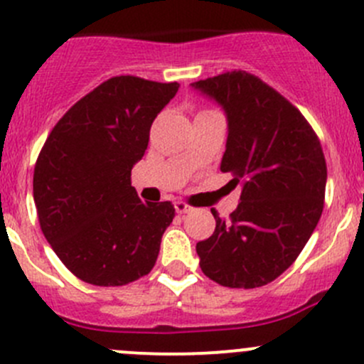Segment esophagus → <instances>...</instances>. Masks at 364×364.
Instances as JSON below:
<instances>
[{
  "label": "esophagus",
  "mask_w": 364,
  "mask_h": 364,
  "mask_svg": "<svg viewBox=\"0 0 364 364\" xmlns=\"http://www.w3.org/2000/svg\"><path fill=\"white\" fill-rule=\"evenodd\" d=\"M174 208H176V213H178V215H185V213L192 211V208H190L186 203H183V200H178V203L174 204Z\"/></svg>",
  "instance_id": "34e87169"
}]
</instances>
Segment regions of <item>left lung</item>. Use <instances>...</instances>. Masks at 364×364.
<instances>
[{"label":"left lung","instance_id":"1","mask_svg":"<svg viewBox=\"0 0 364 364\" xmlns=\"http://www.w3.org/2000/svg\"><path fill=\"white\" fill-rule=\"evenodd\" d=\"M229 121L222 172L241 185L240 204L197 243L200 269L216 284L255 289L297 259L322 215L326 167L321 141L291 102L245 70L192 84Z\"/></svg>","mask_w":364,"mask_h":364}]
</instances>
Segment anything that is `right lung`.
<instances>
[{
    "instance_id": "add662e5",
    "label": "right lung",
    "mask_w": 364,
    "mask_h": 364,
    "mask_svg": "<svg viewBox=\"0 0 364 364\" xmlns=\"http://www.w3.org/2000/svg\"><path fill=\"white\" fill-rule=\"evenodd\" d=\"M178 82L134 75L107 79L65 112L35 164L33 199L40 229L82 282L117 287L148 274L174 205L142 203L132 167Z\"/></svg>"
}]
</instances>
